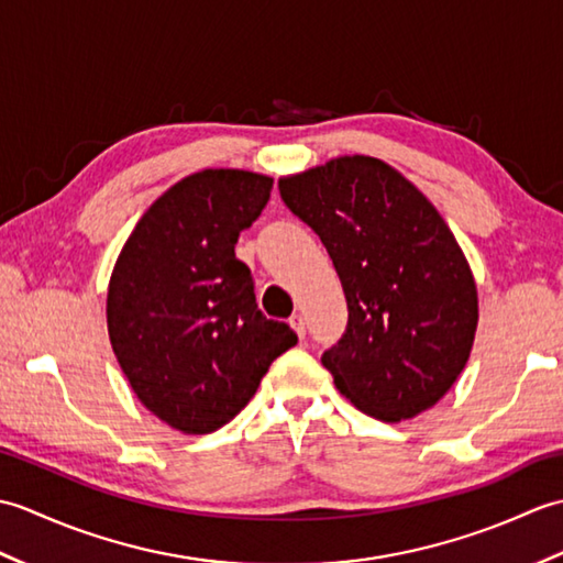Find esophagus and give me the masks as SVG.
<instances>
[{
	"instance_id": "esophagus-1",
	"label": "esophagus",
	"mask_w": 563,
	"mask_h": 563,
	"mask_svg": "<svg viewBox=\"0 0 563 563\" xmlns=\"http://www.w3.org/2000/svg\"><path fill=\"white\" fill-rule=\"evenodd\" d=\"M290 327L297 331V336L305 339L307 327H305V317H302V314H292V317H290Z\"/></svg>"
}]
</instances>
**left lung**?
<instances>
[{
    "label": "left lung",
    "mask_w": 563,
    "mask_h": 563,
    "mask_svg": "<svg viewBox=\"0 0 563 563\" xmlns=\"http://www.w3.org/2000/svg\"><path fill=\"white\" fill-rule=\"evenodd\" d=\"M278 188L327 246L349 302L343 339L321 355L333 385L385 423L435 406L470 361L479 297L433 202L365 154L283 176Z\"/></svg>",
    "instance_id": "left-lung-1"
}]
</instances>
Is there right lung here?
Returning <instances> with one entry per match:
<instances>
[{"instance_id":"add662e5","label":"right lung","mask_w":563,"mask_h":563,"mask_svg":"<svg viewBox=\"0 0 563 563\" xmlns=\"http://www.w3.org/2000/svg\"><path fill=\"white\" fill-rule=\"evenodd\" d=\"M273 178L202 169L152 202L109 280V339L145 409L188 435L230 423L271 363L297 343L256 305L239 232L271 198Z\"/></svg>"}]
</instances>
